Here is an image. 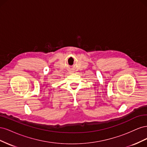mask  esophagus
Instances as JSON below:
<instances>
[{
	"mask_svg": "<svg viewBox=\"0 0 147 147\" xmlns=\"http://www.w3.org/2000/svg\"><path fill=\"white\" fill-rule=\"evenodd\" d=\"M70 72H71V71H70Z\"/></svg>",
	"mask_w": 147,
	"mask_h": 147,
	"instance_id": "1",
	"label": "esophagus"
}]
</instances>
